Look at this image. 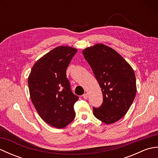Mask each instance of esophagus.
I'll return each mask as SVG.
<instances>
[{"instance_id":"34e87169","label":"esophagus","mask_w":158,"mask_h":158,"mask_svg":"<svg viewBox=\"0 0 158 158\" xmlns=\"http://www.w3.org/2000/svg\"><path fill=\"white\" fill-rule=\"evenodd\" d=\"M83 98H84V99H88V94H84L83 95Z\"/></svg>"}]
</instances>
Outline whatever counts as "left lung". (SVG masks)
<instances>
[{
  "label": "left lung",
  "mask_w": 158,
  "mask_h": 158,
  "mask_svg": "<svg viewBox=\"0 0 158 158\" xmlns=\"http://www.w3.org/2000/svg\"><path fill=\"white\" fill-rule=\"evenodd\" d=\"M103 95L102 104L93 107L97 119L113 123L126 115L136 94L135 74L132 67L113 49L98 43L83 50Z\"/></svg>",
  "instance_id": "8db88e82"
}]
</instances>
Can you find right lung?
Segmentation results:
<instances>
[{
  "label": "right lung",
  "mask_w": 158,
  "mask_h": 158,
  "mask_svg": "<svg viewBox=\"0 0 158 158\" xmlns=\"http://www.w3.org/2000/svg\"><path fill=\"white\" fill-rule=\"evenodd\" d=\"M77 49L59 46L35 62L28 83L30 96L43 121L57 128H64L75 117L74 104L79 97L70 89L66 68Z\"/></svg>",
  "instance_id": "add662e5"
}]
</instances>
